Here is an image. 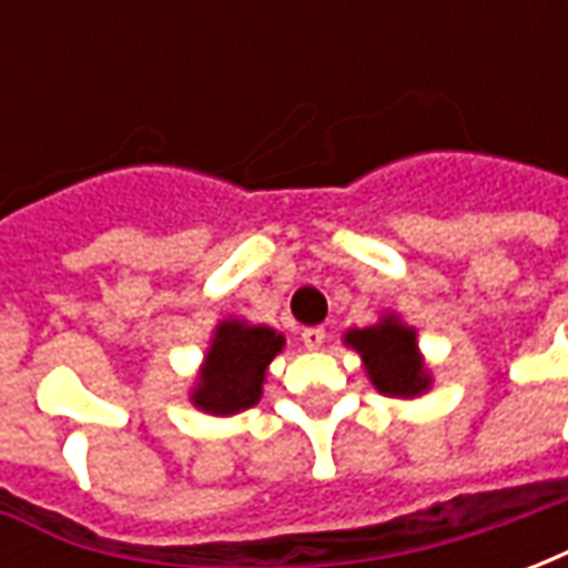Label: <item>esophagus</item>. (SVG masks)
<instances>
[{
  "mask_svg": "<svg viewBox=\"0 0 568 568\" xmlns=\"http://www.w3.org/2000/svg\"><path fill=\"white\" fill-rule=\"evenodd\" d=\"M301 341H304V346H307V349H320V346L325 344V328H320V325L304 328V332H301Z\"/></svg>",
  "mask_w": 568,
  "mask_h": 568,
  "instance_id": "1",
  "label": "esophagus"
}]
</instances>
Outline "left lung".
Wrapping results in <instances>:
<instances>
[{"mask_svg": "<svg viewBox=\"0 0 568 568\" xmlns=\"http://www.w3.org/2000/svg\"><path fill=\"white\" fill-rule=\"evenodd\" d=\"M344 344L356 349L371 386L389 398H419L432 389V371L419 353L417 328L398 313H383L368 328H349Z\"/></svg>", "mask_w": 568, "mask_h": 568, "instance_id": "left-lung-1", "label": "left lung"}]
</instances>
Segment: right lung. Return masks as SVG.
I'll use <instances>...</instances> for the list:
<instances>
[{
  "instance_id": "add662e5",
  "label": "right lung",
  "mask_w": 568,
  "mask_h": 568,
  "mask_svg": "<svg viewBox=\"0 0 568 568\" xmlns=\"http://www.w3.org/2000/svg\"><path fill=\"white\" fill-rule=\"evenodd\" d=\"M285 337L271 325L227 316L212 328L197 377L187 389L191 405L210 417H234L258 405L267 368L283 353Z\"/></svg>"
}]
</instances>
